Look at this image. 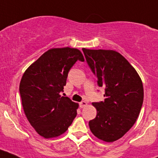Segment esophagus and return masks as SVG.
Wrapping results in <instances>:
<instances>
[{
	"label": "esophagus",
	"mask_w": 158,
	"mask_h": 158,
	"mask_svg": "<svg viewBox=\"0 0 158 158\" xmlns=\"http://www.w3.org/2000/svg\"><path fill=\"white\" fill-rule=\"evenodd\" d=\"M88 105V103L86 101H81L80 103V107H81V108H83V107H86V106Z\"/></svg>",
	"instance_id": "esophagus-1"
}]
</instances>
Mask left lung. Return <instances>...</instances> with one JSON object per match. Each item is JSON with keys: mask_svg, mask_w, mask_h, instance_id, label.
Wrapping results in <instances>:
<instances>
[{"mask_svg": "<svg viewBox=\"0 0 158 158\" xmlns=\"http://www.w3.org/2000/svg\"><path fill=\"white\" fill-rule=\"evenodd\" d=\"M86 61L104 87V101L93 103L96 116L89 123L92 133L102 141L112 142L122 138L139 117L143 103V85L126 58L112 50L82 48Z\"/></svg>", "mask_w": 158, "mask_h": 158, "instance_id": "1", "label": "left lung"}]
</instances>
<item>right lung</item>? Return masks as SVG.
<instances>
[{
    "label": "right lung",
    "instance_id": "right-lung-1",
    "mask_svg": "<svg viewBox=\"0 0 158 158\" xmlns=\"http://www.w3.org/2000/svg\"><path fill=\"white\" fill-rule=\"evenodd\" d=\"M85 61L76 48H52L25 70L19 83L22 106L27 120L44 139L62 135L77 115V103L62 96L68 73L75 62Z\"/></svg>",
    "mask_w": 158,
    "mask_h": 158
}]
</instances>
